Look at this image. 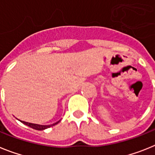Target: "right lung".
<instances>
[{"instance_id":"add662e5","label":"right lung","mask_w":155,"mask_h":155,"mask_svg":"<svg viewBox=\"0 0 155 155\" xmlns=\"http://www.w3.org/2000/svg\"><path fill=\"white\" fill-rule=\"evenodd\" d=\"M20 121L22 123V124H25L26 126H28V127H31V128L32 129H35V130H45V129H47V128H50V127H53V126H55L57 125V124H58L59 122L61 121H58L57 122V123H55V124H51V125H47V126H44V125H39V124H30V123H27V122H25V121H21V120H20Z\"/></svg>"}]
</instances>
